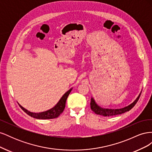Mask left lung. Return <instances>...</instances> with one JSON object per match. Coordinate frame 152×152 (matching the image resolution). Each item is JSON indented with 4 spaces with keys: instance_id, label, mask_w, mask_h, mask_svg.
Returning a JSON list of instances; mask_svg holds the SVG:
<instances>
[{
    "instance_id": "8db88e82",
    "label": "left lung",
    "mask_w": 152,
    "mask_h": 152,
    "mask_svg": "<svg viewBox=\"0 0 152 152\" xmlns=\"http://www.w3.org/2000/svg\"><path fill=\"white\" fill-rule=\"evenodd\" d=\"M141 93L138 96V97L136 98V99L134 102L132 103L131 104L126 107H124L121 109H107V108H101L100 107L96 104L94 102V99L92 98L91 99V108L93 111L99 115H103L104 117H110V116H114L117 115H120L122 113H125L126 112H129L130 110H131L133 107H134L137 101L139 100V98L140 97Z\"/></svg>"
}]
</instances>
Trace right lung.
<instances>
[{
  "instance_id": "add662e5",
  "label": "right lung",
  "mask_w": 152,
  "mask_h": 152,
  "mask_svg": "<svg viewBox=\"0 0 152 152\" xmlns=\"http://www.w3.org/2000/svg\"><path fill=\"white\" fill-rule=\"evenodd\" d=\"M72 90V88L70 89L69 91H68L66 93H65V94L62 96L61 98L59 99L58 103L55 105V107H54L51 109L48 110V111L40 112V113H33V112H30L28 111V110H26L23 107H21L20 104L19 105L20 108L23 110L26 114H28V115L31 116L33 118H37V119H51V118H57L59 115L63 112L64 109H65L66 99L68 98L69 94L70 93Z\"/></svg>"
}]
</instances>
